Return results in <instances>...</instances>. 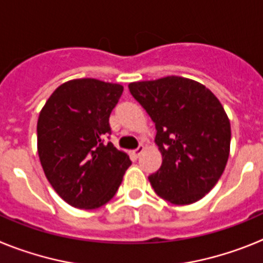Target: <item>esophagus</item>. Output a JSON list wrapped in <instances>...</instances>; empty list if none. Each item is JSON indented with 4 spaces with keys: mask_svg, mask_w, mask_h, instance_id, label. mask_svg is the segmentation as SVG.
<instances>
[{
    "mask_svg": "<svg viewBox=\"0 0 263 263\" xmlns=\"http://www.w3.org/2000/svg\"><path fill=\"white\" fill-rule=\"evenodd\" d=\"M143 150H145V147H143V145H139L138 147L136 148V150H133V155H134V157H136V158H138L139 155L142 154Z\"/></svg>",
    "mask_w": 263,
    "mask_h": 263,
    "instance_id": "1",
    "label": "esophagus"
}]
</instances>
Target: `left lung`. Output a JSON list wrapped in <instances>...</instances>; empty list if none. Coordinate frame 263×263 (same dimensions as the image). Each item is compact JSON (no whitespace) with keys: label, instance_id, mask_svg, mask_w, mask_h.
Returning <instances> with one entry per match:
<instances>
[{"label":"left lung","instance_id":"obj_1","mask_svg":"<svg viewBox=\"0 0 263 263\" xmlns=\"http://www.w3.org/2000/svg\"><path fill=\"white\" fill-rule=\"evenodd\" d=\"M154 121L163 162L148 176L155 194L176 205L200 200L224 173L231 122L217 97L197 81L167 76L129 84Z\"/></svg>","mask_w":263,"mask_h":263}]
</instances>
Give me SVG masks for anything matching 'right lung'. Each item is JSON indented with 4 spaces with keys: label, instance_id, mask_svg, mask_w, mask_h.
Instances as JSON below:
<instances>
[{
    "label": "right lung",
    "instance_id": "add662e5",
    "mask_svg": "<svg viewBox=\"0 0 263 263\" xmlns=\"http://www.w3.org/2000/svg\"><path fill=\"white\" fill-rule=\"evenodd\" d=\"M122 90V85L96 79L67 81L39 115L38 154L46 178L75 208L96 210L111 200L132 164L113 143H104Z\"/></svg>",
    "mask_w": 263,
    "mask_h": 263
}]
</instances>
